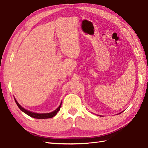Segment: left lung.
I'll return each instance as SVG.
<instances>
[{
  "mask_svg": "<svg viewBox=\"0 0 148 148\" xmlns=\"http://www.w3.org/2000/svg\"><path fill=\"white\" fill-rule=\"evenodd\" d=\"M121 113H122V112H121ZM121 113H120V114H121Z\"/></svg>",
  "mask_w": 148,
  "mask_h": 148,
  "instance_id": "left-lung-1",
  "label": "left lung"
}]
</instances>
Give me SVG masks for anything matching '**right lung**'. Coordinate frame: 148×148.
I'll use <instances>...</instances> for the list:
<instances>
[{
	"mask_svg": "<svg viewBox=\"0 0 148 148\" xmlns=\"http://www.w3.org/2000/svg\"><path fill=\"white\" fill-rule=\"evenodd\" d=\"M15 102L16 105L18 106V107H19V109L22 111L25 112L26 114H27L28 115L30 116V117H33V118H35V119H50V118H52L53 117H54V116L57 114L58 112L59 111L60 109V107L62 105V102L60 103V106H59L58 108L55 110L54 111L50 113H47V114H38V113H34V112H32L29 111L28 110H26L25 109H24L23 107H21L19 104L18 102L16 101V100L15 99Z\"/></svg>",
	"mask_w": 148,
	"mask_h": 148,
	"instance_id": "1",
	"label": "right lung"
}]
</instances>
